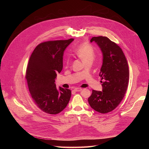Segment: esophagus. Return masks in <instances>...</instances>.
I'll return each instance as SVG.
<instances>
[{
	"label": "esophagus",
	"mask_w": 149,
	"mask_h": 149,
	"mask_svg": "<svg viewBox=\"0 0 149 149\" xmlns=\"http://www.w3.org/2000/svg\"><path fill=\"white\" fill-rule=\"evenodd\" d=\"M82 88H75V89H74V91H76V92H78V91H82Z\"/></svg>",
	"instance_id": "1"
}]
</instances>
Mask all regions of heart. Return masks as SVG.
I'll list each match as a JSON object with an SVG mask.
<instances>
[{
	"label": "heart",
	"mask_w": 149,
	"mask_h": 149,
	"mask_svg": "<svg viewBox=\"0 0 149 149\" xmlns=\"http://www.w3.org/2000/svg\"><path fill=\"white\" fill-rule=\"evenodd\" d=\"M74 52L75 54L80 58L85 63L89 61L93 62L95 57V52L93 48L87 43L78 45L75 48ZM69 63L70 59H67L65 61V65L68 66Z\"/></svg>",
	"instance_id": "1"
}]
</instances>
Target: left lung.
I'll list each match as a JSON object with an SVG mask.
<instances>
[{
	"label": "left lung",
	"instance_id": "left-lung-1",
	"mask_svg": "<svg viewBox=\"0 0 149 149\" xmlns=\"http://www.w3.org/2000/svg\"><path fill=\"white\" fill-rule=\"evenodd\" d=\"M93 41L103 56L99 75L103 80L102 91L93 90L88 101L93 109L105 114L114 110L124 97L129 79V65L121 48L107 37H93L90 42Z\"/></svg>",
	"mask_w": 149,
	"mask_h": 149
}]
</instances>
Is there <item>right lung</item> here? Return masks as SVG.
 <instances>
[{"mask_svg":"<svg viewBox=\"0 0 149 149\" xmlns=\"http://www.w3.org/2000/svg\"><path fill=\"white\" fill-rule=\"evenodd\" d=\"M74 40H49L39 44L33 50L27 66L25 78L31 97L37 107L50 114L61 112L68 104L71 91L56 87V74L63 67V54Z\"/></svg>","mask_w":149,"mask_h":149,"instance_id":"1","label":"right lung"}]
</instances>
